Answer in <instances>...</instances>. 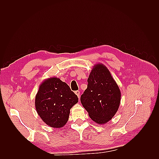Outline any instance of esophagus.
Masks as SVG:
<instances>
[{
    "label": "esophagus",
    "instance_id": "esophagus-1",
    "mask_svg": "<svg viewBox=\"0 0 159 159\" xmlns=\"http://www.w3.org/2000/svg\"><path fill=\"white\" fill-rule=\"evenodd\" d=\"M75 95L78 96V98H80V92L79 91H75Z\"/></svg>",
    "mask_w": 159,
    "mask_h": 159
}]
</instances>
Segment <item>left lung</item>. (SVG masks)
<instances>
[{"label": "left lung", "instance_id": "8db88e82", "mask_svg": "<svg viewBox=\"0 0 159 159\" xmlns=\"http://www.w3.org/2000/svg\"><path fill=\"white\" fill-rule=\"evenodd\" d=\"M88 82V88L81 96V103L94 122L104 125L111 120L118 111L121 91L103 64L93 66Z\"/></svg>", "mask_w": 159, "mask_h": 159}]
</instances>
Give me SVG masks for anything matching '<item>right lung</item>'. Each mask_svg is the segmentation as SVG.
I'll return each mask as SVG.
<instances>
[{
	"label": "right lung",
	"instance_id": "add662e5",
	"mask_svg": "<svg viewBox=\"0 0 159 159\" xmlns=\"http://www.w3.org/2000/svg\"><path fill=\"white\" fill-rule=\"evenodd\" d=\"M78 102V98L69 85L56 77L43 81L35 97L38 115L47 125L61 128L68 122L70 109Z\"/></svg>",
	"mask_w": 159,
	"mask_h": 159
}]
</instances>
